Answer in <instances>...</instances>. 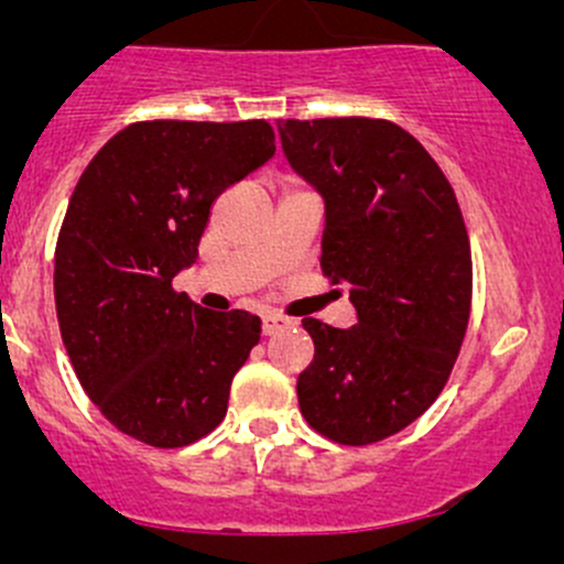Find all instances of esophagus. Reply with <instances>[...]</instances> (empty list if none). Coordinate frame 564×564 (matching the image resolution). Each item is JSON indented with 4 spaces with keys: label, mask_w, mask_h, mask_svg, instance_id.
<instances>
[{
    "label": "esophagus",
    "mask_w": 564,
    "mask_h": 564,
    "mask_svg": "<svg viewBox=\"0 0 564 564\" xmlns=\"http://www.w3.org/2000/svg\"><path fill=\"white\" fill-rule=\"evenodd\" d=\"M289 318H283L281 314H264L261 316V329H264V335H275L281 333V329L289 327Z\"/></svg>",
    "instance_id": "34e87169"
}]
</instances>
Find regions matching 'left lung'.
<instances>
[{"label": "left lung", "mask_w": 564, "mask_h": 564, "mask_svg": "<svg viewBox=\"0 0 564 564\" xmlns=\"http://www.w3.org/2000/svg\"><path fill=\"white\" fill-rule=\"evenodd\" d=\"M283 152L324 196L322 272L357 324L303 318L314 360L300 412L338 445L406 429L451 379L471 311V250L451 182L401 124L371 117L278 122Z\"/></svg>", "instance_id": "1"}]
</instances>
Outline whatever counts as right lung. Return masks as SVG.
<instances>
[{
	"instance_id": "add662e5",
	"label": "right lung",
	"mask_w": 564,
	"mask_h": 564,
	"mask_svg": "<svg viewBox=\"0 0 564 564\" xmlns=\"http://www.w3.org/2000/svg\"><path fill=\"white\" fill-rule=\"evenodd\" d=\"M272 155L264 119H150L111 135L73 191L54 253L59 333L89 401L144 445L207 436L259 344V316L204 311L172 281L198 259L215 198Z\"/></svg>"
}]
</instances>
